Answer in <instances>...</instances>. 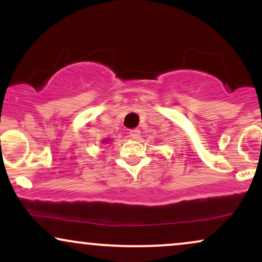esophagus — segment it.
<instances>
[{
  "mask_svg": "<svg viewBox=\"0 0 262 262\" xmlns=\"http://www.w3.org/2000/svg\"><path fill=\"white\" fill-rule=\"evenodd\" d=\"M129 137H130L132 139H139V138H140V130H139V129H132V130L129 132Z\"/></svg>",
  "mask_w": 262,
  "mask_h": 262,
  "instance_id": "34e87169",
  "label": "esophagus"
}]
</instances>
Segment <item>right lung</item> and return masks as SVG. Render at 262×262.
<instances>
[{"label":"right lung","mask_w":262,"mask_h":262,"mask_svg":"<svg viewBox=\"0 0 262 262\" xmlns=\"http://www.w3.org/2000/svg\"><path fill=\"white\" fill-rule=\"evenodd\" d=\"M106 141H108V140H106Z\"/></svg>","instance_id":"obj_1"}]
</instances>
